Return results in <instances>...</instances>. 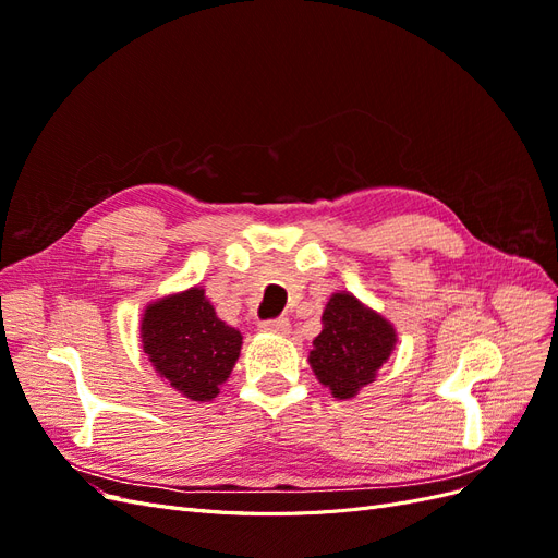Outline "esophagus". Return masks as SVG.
I'll use <instances>...</instances> for the list:
<instances>
[{
    "label": "esophagus",
    "mask_w": 558,
    "mask_h": 558,
    "mask_svg": "<svg viewBox=\"0 0 558 558\" xmlns=\"http://www.w3.org/2000/svg\"><path fill=\"white\" fill-rule=\"evenodd\" d=\"M265 332H275V335H289L291 330V320L289 318H272V320H265L260 326Z\"/></svg>",
    "instance_id": "1"
}]
</instances>
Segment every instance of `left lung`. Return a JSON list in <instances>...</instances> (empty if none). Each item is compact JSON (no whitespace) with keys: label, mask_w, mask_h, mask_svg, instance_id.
<instances>
[{"label":"left lung","mask_w":558,"mask_h":558,"mask_svg":"<svg viewBox=\"0 0 558 558\" xmlns=\"http://www.w3.org/2000/svg\"><path fill=\"white\" fill-rule=\"evenodd\" d=\"M310 365L316 379L340 400L353 398L373 384L377 369L396 349V328L347 291L332 293L320 316Z\"/></svg>","instance_id":"8db88e82"}]
</instances>
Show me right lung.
I'll return each mask as SVG.
<instances>
[{
	"label": "right lung",
	"instance_id": "1",
	"mask_svg": "<svg viewBox=\"0 0 558 558\" xmlns=\"http://www.w3.org/2000/svg\"><path fill=\"white\" fill-rule=\"evenodd\" d=\"M140 332L156 373L197 402L218 396L242 349V332L216 316L199 286L150 302Z\"/></svg>",
	"mask_w": 558,
	"mask_h": 558
}]
</instances>
